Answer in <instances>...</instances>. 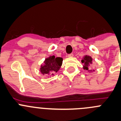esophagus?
<instances>
[{
    "label": "esophagus",
    "instance_id": "obj_1",
    "mask_svg": "<svg viewBox=\"0 0 121 121\" xmlns=\"http://www.w3.org/2000/svg\"><path fill=\"white\" fill-rule=\"evenodd\" d=\"M73 56V53H70V54L68 55V57H69V58H72V57Z\"/></svg>",
    "mask_w": 121,
    "mask_h": 121
}]
</instances>
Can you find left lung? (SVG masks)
Instances as JSON below:
<instances>
[{
	"mask_svg": "<svg viewBox=\"0 0 121 121\" xmlns=\"http://www.w3.org/2000/svg\"><path fill=\"white\" fill-rule=\"evenodd\" d=\"M82 63H83V69L85 70H87L88 71L92 72V70H89V67L91 65V64L92 63V58L90 56L85 55L83 58H82V60H81Z\"/></svg>",
	"mask_w": 121,
	"mask_h": 121,
	"instance_id": "8db88e82",
	"label": "left lung"
}]
</instances>
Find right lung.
<instances>
[{
	"mask_svg": "<svg viewBox=\"0 0 121 121\" xmlns=\"http://www.w3.org/2000/svg\"><path fill=\"white\" fill-rule=\"evenodd\" d=\"M63 59L60 57L55 58L54 55L51 56L45 59L44 64L40 66V71L42 74L53 75L54 73L57 72L62 66Z\"/></svg>",
	"mask_w": 121,
	"mask_h": 121,
	"instance_id": "1",
	"label": "right lung"
}]
</instances>
